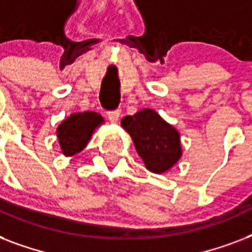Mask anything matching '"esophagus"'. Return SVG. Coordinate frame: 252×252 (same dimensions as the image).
<instances>
[{
    "mask_svg": "<svg viewBox=\"0 0 252 252\" xmlns=\"http://www.w3.org/2000/svg\"><path fill=\"white\" fill-rule=\"evenodd\" d=\"M119 118H120V111H112V112H108V120H110L112 124H116L119 122Z\"/></svg>",
    "mask_w": 252,
    "mask_h": 252,
    "instance_id": "obj_1",
    "label": "esophagus"
}]
</instances>
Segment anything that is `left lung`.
<instances>
[{
	"label": "left lung",
	"mask_w": 252,
	"mask_h": 252,
	"mask_svg": "<svg viewBox=\"0 0 252 252\" xmlns=\"http://www.w3.org/2000/svg\"><path fill=\"white\" fill-rule=\"evenodd\" d=\"M122 126L150 172L163 174L179 162L183 154L179 132L154 110L144 108L123 118Z\"/></svg>",
	"instance_id": "8db88e82"
}]
</instances>
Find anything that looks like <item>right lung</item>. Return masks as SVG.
<instances>
[{
	"instance_id": "add662e5",
	"label": "right lung",
	"mask_w": 252,
	"mask_h": 252,
	"mask_svg": "<svg viewBox=\"0 0 252 252\" xmlns=\"http://www.w3.org/2000/svg\"><path fill=\"white\" fill-rule=\"evenodd\" d=\"M104 124V119L96 112H74L57 126L56 136L61 153L73 157L81 153L91 140L96 128Z\"/></svg>"
}]
</instances>
